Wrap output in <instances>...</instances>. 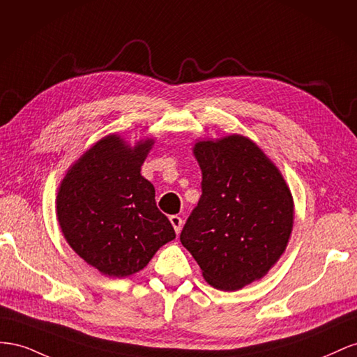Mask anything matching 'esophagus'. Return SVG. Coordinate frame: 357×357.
<instances>
[{
    "mask_svg": "<svg viewBox=\"0 0 357 357\" xmlns=\"http://www.w3.org/2000/svg\"><path fill=\"white\" fill-rule=\"evenodd\" d=\"M170 222H172L173 229H175V231L179 233V231H181V227H182V218H181L179 215H172V217H170Z\"/></svg>",
    "mask_w": 357,
    "mask_h": 357,
    "instance_id": "esophagus-1",
    "label": "esophagus"
}]
</instances>
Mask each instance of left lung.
<instances>
[{
    "mask_svg": "<svg viewBox=\"0 0 357 357\" xmlns=\"http://www.w3.org/2000/svg\"><path fill=\"white\" fill-rule=\"evenodd\" d=\"M202 196L181 231L205 280L238 290L261 278L287 247L290 190L263 151L243 136L199 142Z\"/></svg>",
    "mask_w": 357,
    "mask_h": 357,
    "instance_id": "obj_1",
    "label": "left lung"
}]
</instances>
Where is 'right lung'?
<instances>
[{"label":"right lung","instance_id":"obj_1","mask_svg":"<svg viewBox=\"0 0 357 357\" xmlns=\"http://www.w3.org/2000/svg\"><path fill=\"white\" fill-rule=\"evenodd\" d=\"M152 140L130 148L112 135L86 151L59 187L56 209L70 247L109 277L144 269L175 239L155 203V188L140 175Z\"/></svg>","mask_w":357,"mask_h":357}]
</instances>
